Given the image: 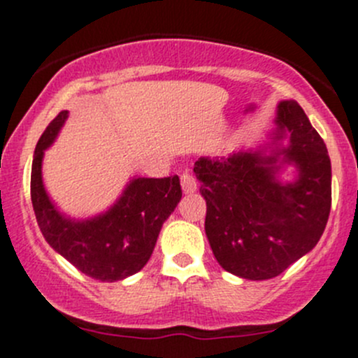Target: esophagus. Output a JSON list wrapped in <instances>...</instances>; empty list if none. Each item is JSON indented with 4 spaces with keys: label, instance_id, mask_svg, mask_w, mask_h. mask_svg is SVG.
I'll use <instances>...</instances> for the list:
<instances>
[{
    "label": "esophagus",
    "instance_id": "obj_1",
    "mask_svg": "<svg viewBox=\"0 0 358 358\" xmlns=\"http://www.w3.org/2000/svg\"><path fill=\"white\" fill-rule=\"evenodd\" d=\"M180 182H182V189L185 194H194L197 190V180L189 171L180 176Z\"/></svg>",
    "mask_w": 358,
    "mask_h": 358
}]
</instances>
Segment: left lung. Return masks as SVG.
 <instances>
[{
  "instance_id": "obj_1",
  "label": "left lung",
  "mask_w": 358,
  "mask_h": 358,
  "mask_svg": "<svg viewBox=\"0 0 358 358\" xmlns=\"http://www.w3.org/2000/svg\"><path fill=\"white\" fill-rule=\"evenodd\" d=\"M284 165L296 169L291 182L280 178ZM194 173L206 199V236L227 272L272 279L322 237L331 211V159L294 100L279 102L268 142L229 157H199Z\"/></svg>"
}]
</instances>
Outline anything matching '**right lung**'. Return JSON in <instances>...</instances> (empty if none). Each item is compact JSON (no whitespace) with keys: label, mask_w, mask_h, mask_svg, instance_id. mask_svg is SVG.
<instances>
[{"label":"right lung","mask_w":358,"mask_h":358,"mask_svg":"<svg viewBox=\"0 0 358 358\" xmlns=\"http://www.w3.org/2000/svg\"><path fill=\"white\" fill-rule=\"evenodd\" d=\"M62 110L39 138L32 159L31 199L43 237L79 272L115 282L140 272L156 248L162 223L182 199L178 176H133L107 211L78 220L59 211L43 183V157L66 124Z\"/></svg>","instance_id":"obj_1"}]
</instances>
